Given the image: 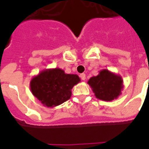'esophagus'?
Wrapping results in <instances>:
<instances>
[{"label":"esophagus","instance_id":"34e87169","mask_svg":"<svg viewBox=\"0 0 149 149\" xmlns=\"http://www.w3.org/2000/svg\"><path fill=\"white\" fill-rule=\"evenodd\" d=\"M79 77H80L82 80H85L86 79V74L85 73H81V74L79 75Z\"/></svg>","mask_w":149,"mask_h":149}]
</instances>
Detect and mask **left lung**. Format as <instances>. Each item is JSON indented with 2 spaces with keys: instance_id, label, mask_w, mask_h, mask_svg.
Here are the masks:
<instances>
[{
  "instance_id": "8db88e82",
  "label": "left lung",
  "mask_w": 149,
  "mask_h": 149,
  "mask_svg": "<svg viewBox=\"0 0 149 149\" xmlns=\"http://www.w3.org/2000/svg\"><path fill=\"white\" fill-rule=\"evenodd\" d=\"M87 84L97 99L112 101L121 94L124 88L122 77L108 70H102L96 77H92Z\"/></svg>"
}]
</instances>
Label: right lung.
<instances>
[{
    "mask_svg": "<svg viewBox=\"0 0 149 149\" xmlns=\"http://www.w3.org/2000/svg\"><path fill=\"white\" fill-rule=\"evenodd\" d=\"M79 82L77 74H67L59 68L46 69L31 79L30 89L44 106L54 107L70 99L72 87Z\"/></svg>",
    "mask_w": 149,
    "mask_h": 149,
    "instance_id": "add662e5",
    "label": "right lung"
}]
</instances>
